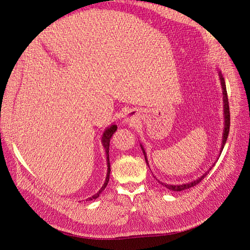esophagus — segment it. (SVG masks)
Listing matches in <instances>:
<instances>
[{
    "mask_svg": "<svg viewBox=\"0 0 250 250\" xmlns=\"http://www.w3.org/2000/svg\"><path fill=\"white\" fill-rule=\"evenodd\" d=\"M135 112L134 111H130V112H128L127 114H126V116H125V118H126V121L127 122H132V121H134V119H135Z\"/></svg>",
    "mask_w": 250,
    "mask_h": 250,
    "instance_id": "esophagus-1",
    "label": "esophagus"
}]
</instances>
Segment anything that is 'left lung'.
Masks as SVG:
<instances>
[{"instance_id":"obj_1","label":"left lung","mask_w":250,"mask_h":250,"mask_svg":"<svg viewBox=\"0 0 250 250\" xmlns=\"http://www.w3.org/2000/svg\"><path fill=\"white\" fill-rule=\"evenodd\" d=\"M219 79H221V83H222V88H223V95H224V105H225V130H224V139H223V146H222V149L221 152L223 151V148L226 145L227 142V138L229 135V99H228V93H227V88H226V83H225V80L224 77L222 76V74L219 73ZM143 148V147H142ZM144 151V149H143ZM146 161L147 162V160L146 158ZM209 171H207L205 174H203V176H201L200 178H198L197 181H194L192 183H188L186 185H178V186H169L167 184H164V186L170 189V191H174V192H181V191H185L187 188H192L194 186H196L197 184L200 183L202 179L207 175Z\"/></svg>"}]
</instances>
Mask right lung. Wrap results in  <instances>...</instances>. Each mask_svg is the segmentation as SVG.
I'll list each match as a JSON object with an SVG mask.
<instances>
[{
    "label": "right lung",
    "instance_id": "obj_1",
    "mask_svg": "<svg viewBox=\"0 0 250 250\" xmlns=\"http://www.w3.org/2000/svg\"><path fill=\"white\" fill-rule=\"evenodd\" d=\"M117 131V125H112L109 126L106 130L104 131V135H103V144H104V149H105V153H106V162H107V174H106V178H105V183L104 184L103 188L99 189V192L97 194H95L94 196L89 198V200H93V199H96L97 197H99V194H101L104 188L106 187L107 183H108V179H109V172H111V167H109V156H108V149H109V141H111V138L113 136V134Z\"/></svg>",
    "mask_w": 250,
    "mask_h": 250
}]
</instances>
